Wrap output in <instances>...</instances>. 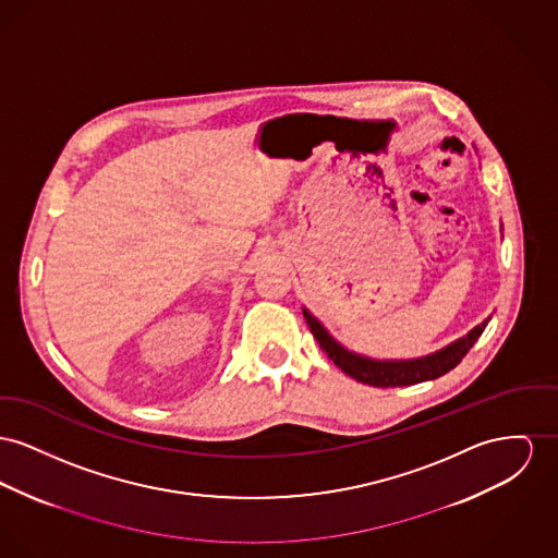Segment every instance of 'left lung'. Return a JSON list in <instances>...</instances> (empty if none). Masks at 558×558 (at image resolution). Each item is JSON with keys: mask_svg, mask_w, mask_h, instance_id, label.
<instances>
[{"mask_svg": "<svg viewBox=\"0 0 558 558\" xmlns=\"http://www.w3.org/2000/svg\"><path fill=\"white\" fill-rule=\"evenodd\" d=\"M302 315L306 319V326L319 342V347L328 353V357L335 362L336 366L351 378L372 385V387H404V385H416L423 380H434L442 376L448 371H452L465 353L474 347V342L481 338V335L488 324L484 319L481 326L470 330L468 335L457 338L454 342L446 344L445 349L429 353L425 357L416 360H372L366 355H360L355 351H349L342 347L335 336L330 335L324 324L304 306Z\"/></svg>", "mask_w": 558, "mask_h": 558, "instance_id": "left-lung-1", "label": "left lung"}]
</instances>
